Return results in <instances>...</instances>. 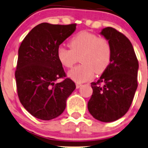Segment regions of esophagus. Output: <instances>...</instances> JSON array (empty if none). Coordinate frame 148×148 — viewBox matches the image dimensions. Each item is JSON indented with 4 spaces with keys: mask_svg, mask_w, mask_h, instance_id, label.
<instances>
[{
    "mask_svg": "<svg viewBox=\"0 0 148 148\" xmlns=\"http://www.w3.org/2000/svg\"><path fill=\"white\" fill-rule=\"evenodd\" d=\"M82 84H80V83H77L76 84V86H77V89H79V87H81V86H82Z\"/></svg>",
    "mask_w": 148,
    "mask_h": 148,
    "instance_id": "esophagus-1",
    "label": "esophagus"
}]
</instances>
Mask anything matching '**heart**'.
<instances>
[{"instance_id": "heart-1", "label": "heart", "mask_w": 148, "mask_h": 148, "mask_svg": "<svg viewBox=\"0 0 148 148\" xmlns=\"http://www.w3.org/2000/svg\"><path fill=\"white\" fill-rule=\"evenodd\" d=\"M69 46L70 49L62 46L58 48L57 58L64 66L71 68L80 57L81 64L74 67L68 73L69 77L77 82L91 79L95 72L102 74L111 62L112 46L104 37L81 31L71 37Z\"/></svg>"}]
</instances>
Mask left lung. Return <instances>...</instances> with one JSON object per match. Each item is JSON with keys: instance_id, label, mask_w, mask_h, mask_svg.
Returning <instances> with one entry per match:
<instances>
[{"instance_id": "obj_1", "label": "left lung", "mask_w": 148, "mask_h": 148, "mask_svg": "<svg viewBox=\"0 0 148 148\" xmlns=\"http://www.w3.org/2000/svg\"><path fill=\"white\" fill-rule=\"evenodd\" d=\"M101 34L111 44L112 59L98 81L91 84L93 92L87 106L94 118L110 122L129 110L138 87L139 64L133 46L123 34L107 27Z\"/></svg>"}]
</instances>
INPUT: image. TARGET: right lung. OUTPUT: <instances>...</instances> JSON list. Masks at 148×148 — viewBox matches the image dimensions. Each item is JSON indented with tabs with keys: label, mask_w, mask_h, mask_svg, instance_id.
<instances>
[{
	"label": "right lung",
	"mask_w": 148,
	"mask_h": 148,
	"mask_svg": "<svg viewBox=\"0 0 148 148\" xmlns=\"http://www.w3.org/2000/svg\"><path fill=\"white\" fill-rule=\"evenodd\" d=\"M77 24L42 23L26 35L18 49L15 71L18 96L34 117L50 120L60 115L75 89L57 58L59 45L74 32ZM65 79L56 83L58 78Z\"/></svg>",
	"instance_id": "1"
}]
</instances>
